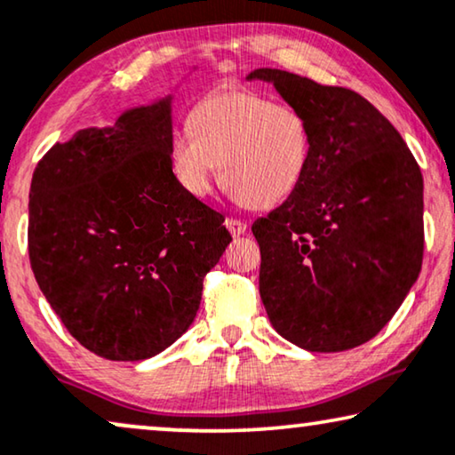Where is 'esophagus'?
Returning <instances> with one entry per match:
<instances>
[{
	"mask_svg": "<svg viewBox=\"0 0 455 455\" xmlns=\"http://www.w3.org/2000/svg\"><path fill=\"white\" fill-rule=\"evenodd\" d=\"M226 228L229 229V234L232 235H242V234H246V229H248L246 223H243L242 220H234V217H228Z\"/></svg>",
	"mask_w": 455,
	"mask_h": 455,
	"instance_id": "1",
	"label": "esophagus"
}]
</instances>
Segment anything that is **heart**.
<instances>
[{"mask_svg": "<svg viewBox=\"0 0 455 455\" xmlns=\"http://www.w3.org/2000/svg\"><path fill=\"white\" fill-rule=\"evenodd\" d=\"M188 129L170 143V164L193 196L212 193L221 166L235 201L273 207L293 195L307 172L312 131L306 116L256 92H212L190 110Z\"/></svg>", "mask_w": 455, "mask_h": 455, "instance_id": "1", "label": "heart"}]
</instances>
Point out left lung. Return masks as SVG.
<instances>
[{
    "label": "left lung",
    "instance_id": "left-lung-1",
    "mask_svg": "<svg viewBox=\"0 0 455 455\" xmlns=\"http://www.w3.org/2000/svg\"><path fill=\"white\" fill-rule=\"evenodd\" d=\"M306 116L312 157L287 201L252 223L260 299L283 339L339 353L373 339L423 265V174L394 124L357 92L262 68Z\"/></svg>",
    "mask_w": 455,
    "mask_h": 455
}]
</instances>
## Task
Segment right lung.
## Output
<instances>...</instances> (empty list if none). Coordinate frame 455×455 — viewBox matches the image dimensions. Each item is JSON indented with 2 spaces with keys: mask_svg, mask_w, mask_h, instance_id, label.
Returning <instances> with one entry per match:
<instances>
[{
  "mask_svg": "<svg viewBox=\"0 0 455 455\" xmlns=\"http://www.w3.org/2000/svg\"><path fill=\"white\" fill-rule=\"evenodd\" d=\"M172 96L55 143L35 170L28 254L71 337L110 361H141L193 324L203 276L232 235L170 164Z\"/></svg>",
  "mask_w": 455,
  "mask_h": 455,
  "instance_id": "right-lung-1",
  "label": "right lung"
}]
</instances>
